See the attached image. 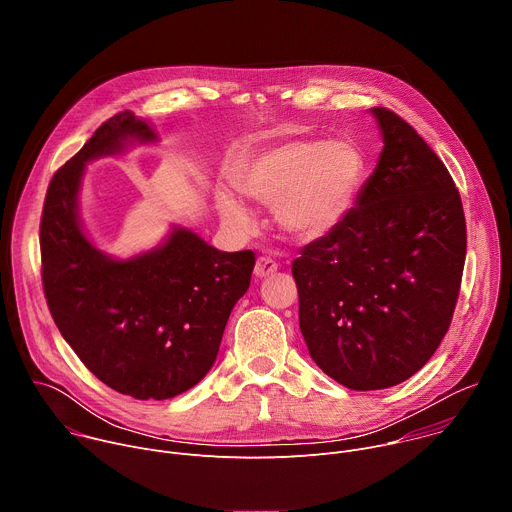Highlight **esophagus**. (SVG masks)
<instances>
[{
	"label": "esophagus",
	"mask_w": 512,
	"mask_h": 512,
	"mask_svg": "<svg viewBox=\"0 0 512 512\" xmlns=\"http://www.w3.org/2000/svg\"><path fill=\"white\" fill-rule=\"evenodd\" d=\"M275 271H277V261L275 259H271L267 255H261L257 259V263H255V275L257 277H267V275H271Z\"/></svg>",
	"instance_id": "1"
}]
</instances>
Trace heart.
Here are the masks:
<instances>
[{
  "label": "heart",
  "mask_w": 512,
  "mask_h": 512,
  "mask_svg": "<svg viewBox=\"0 0 512 512\" xmlns=\"http://www.w3.org/2000/svg\"><path fill=\"white\" fill-rule=\"evenodd\" d=\"M362 154L350 139H294L239 164L233 186L247 198L273 204L277 227L300 243L334 231L352 208L362 178ZM223 221L249 229V212L231 194H218Z\"/></svg>",
  "instance_id": "1"
}]
</instances>
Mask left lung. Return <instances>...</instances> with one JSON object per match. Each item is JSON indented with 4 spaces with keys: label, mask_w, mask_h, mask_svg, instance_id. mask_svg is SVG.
Listing matches in <instances>:
<instances>
[{
    "label": "left lung",
    "mask_w": 512,
    "mask_h": 512,
    "mask_svg": "<svg viewBox=\"0 0 512 512\" xmlns=\"http://www.w3.org/2000/svg\"><path fill=\"white\" fill-rule=\"evenodd\" d=\"M371 113L385 143L375 172L344 221L291 265L310 356L354 391L399 385L433 356L466 259V218L448 168L397 113Z\"/></svg>",
    "instance_id": "1"
}]
</instances>
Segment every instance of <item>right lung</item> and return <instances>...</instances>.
Instances as JSON below:
<instances>
[{
  "instance_id": "right-lung-1",
  "label": "right lung",
  "mask_w": 512,
  "mask_h": 512,
  "mask_svg": "<svg viewBox=\"0 0 512 512\" xmlns=\"http://www.w3.org/2000/svg\"><path fill=\"white\" fill-rule=\"evenodd\" d=\"M156 139L131 111L107 119L52 176L40 221L42 285L60 334L99 381L143 401L172 399L210 371L255 267L253 251H218L178 227L127 261L85 237L77 204L85 164Z\"/></svg>"
}]
</instances>
